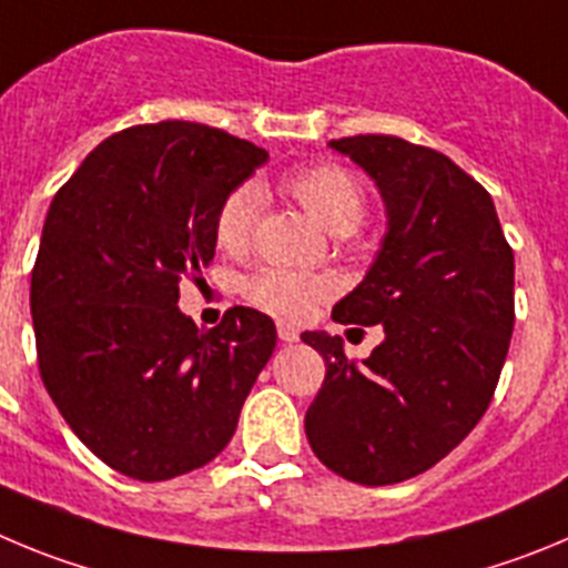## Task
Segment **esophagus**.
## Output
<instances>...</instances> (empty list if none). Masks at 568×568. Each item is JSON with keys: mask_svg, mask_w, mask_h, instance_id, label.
<instances>
[{"mask_svg": "<svg viewBox=\"0 0 568 568\" xmlns=\"http://www.w3.org/2000/svg\"><path fill=\"white\" fill-rule=\"evenodd\" d=\"M277 334H280V339H283V342L300 339V331H296L294 325H285V322H280V325H277Z\"/></svg>", "mask_w": 568, "mask_h": 568, "instance_id": "1", "label": "esophagus"}]
</instances>
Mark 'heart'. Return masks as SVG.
Returning <instances> with one entry per match:
<instances>
[{"label":"heart","mask_w":568,"mask_h":568,"mask_svg":"<svg viewBox=\"0 0 568 568\" xmlns=\"http://www.w3.org/2000/svg\"><path fill=\"white\" fill-rule=\"evenodd\" d=\"M285 195L305 209V212L331 234H354L367 214V197L354 172L339 163H308L288 172L280 181ZM260 212V192L254 186L234 189L232 195L217 209L214 217V240L229 254H243L252 243L254 221ZM334 291V283L325 277L280 272V268H260L243 283L248 303L283 320H300L308 314L320 300Z\"/></svg>","instance_id":"1"}]
</instances>
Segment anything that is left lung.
<instances>
[{
  "instance_id": "1",
  "label": "left lung",
  "mask_w": 568,
  "mask_h": 568,
  "mask_svg": "<svg viewBox=\"0 0 568 568\" xmlns=\"http://www.w3.org/2000/svg\"><path fill=\"white\" fill-rule=\"evenodd\" d=\"M379 186L387 232L371 272L334 305L342 325H382L351 362L339 336L305 331L325 382L305 436L328 469L407 481L458 447L493 402L515 325V257L481 183L430 146L396 135L331 141Z\"/></svg>"
}]
</instances>
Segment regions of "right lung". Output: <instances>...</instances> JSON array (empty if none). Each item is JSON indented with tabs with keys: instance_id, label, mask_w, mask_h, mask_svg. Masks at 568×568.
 <instances>
[{
	"instance_id": "right-lung-1",
	"label": "right lung",
	"mask_w": 568,
	"mask_h": 568,
	"mask_svg": "<svg viewBox=\"0 0 568 568\" xmlns=\"http://www.w3.org/2000/svg\"><path fill=\"white\" fill-rule=\"evenodd\" d=\"M265 161L206 124L130 126L48 209L30 274L39 373L70 430L138 481L212 462L274 354L272 316L234 305L201 331L178 308L181 277L212 263L217 209Z\"/></svg>"
}]
</instances>
